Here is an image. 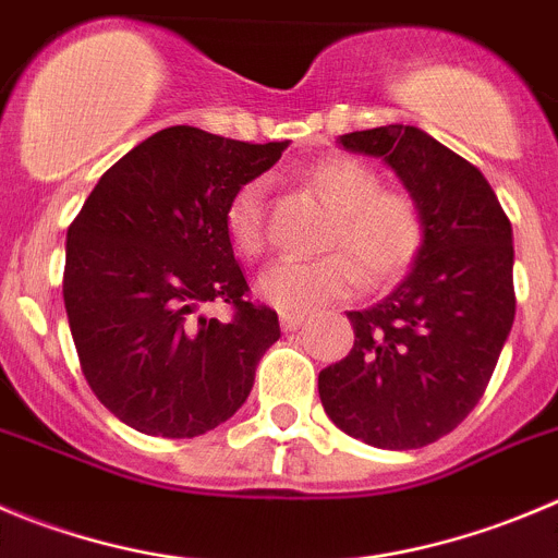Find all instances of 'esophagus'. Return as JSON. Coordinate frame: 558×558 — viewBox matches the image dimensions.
Segmentation results:
<instances>
[{"mask_svg": "<svg viewBox=\"0 0 558 558\" xmlns=\"http://www.w3.org/2000/svg\"><path fill=\"white\" fill-rule=\"evenodd\" d=\"M303 322H305L303 314H280V327H283V332L296 330Z\"/></svg>", "mask_w": 558, "mask_h": 558, "instance_id": "obj_1", "label": "esophagus"}]
</instances>
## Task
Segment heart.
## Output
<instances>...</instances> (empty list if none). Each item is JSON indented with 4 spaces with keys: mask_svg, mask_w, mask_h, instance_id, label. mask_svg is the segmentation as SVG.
Here are the masks:
<instances>
[{
    "mask_svg": "<svg viewBox=\"0 0 558 558\" xmlns=\"http://www.w3.org/2000/svg\"><path fill=\"white\" fill-rule=\"evenodd\" d=\"M311 184L336 211L325 247L336 250L314 262L280 258L255 278V294L280 314H311L350 300L363 286V269L374 283L397 280L424 244V217L404 192L383 190L377 170L350 156H332L311 170ZM267 181L250 179L233 190L226 206V231L233 247L258 255L267 244L264 228Z\"/></svg>",
    "mask_w": 558,
    "mask_h": 558,
    "instance_id": "heart-1",
    "label": "heart"
}]
</instances>
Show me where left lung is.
<instances>
[{"mask_svg":"<svg viewBox=\"0 0 558 558\" xmlns=\"http://www.w3.org/2000/svg\"><path fill=\"white\" fill-rule=\"evenodd\" d=\"M338 145L399 175L424 244L385 300L347 314L355 347L319 372L322 408L374 449H421L476 408L512 330V226L478 168L421 129L393 123Z\"/></svg>","mask_w":558,"mask_h":558,"instance_id":"obj_1","label":"left lung"}]
</instances>
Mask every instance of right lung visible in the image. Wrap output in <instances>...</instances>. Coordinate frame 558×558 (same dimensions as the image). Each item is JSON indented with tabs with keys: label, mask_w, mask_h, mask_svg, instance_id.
I'll list each match as a JSON object with an SVG mask.
<instances>
[{
	"label": "right lung",
	"mask_w": 558,
	"mask_h": 558,
	"mask_svg": "<svg viewBox=\"0 0 558 558\" xmlns=\"http://www.w3.org/2000/svg\"><path fill=\"white\" fill-rule=\"evenodd\" d=\"M286 148L161 129L114 161L68 228L62 300L76 355L98 402L132 429L197 437L247 402L280 325L244 300L226 206ZM217 299L238 308L231 323L199 311Z\"/></svg>",
	"instance_id": "add662e5"
}]
</instances>
